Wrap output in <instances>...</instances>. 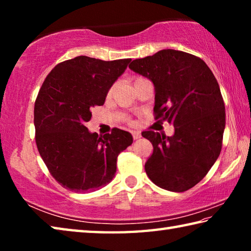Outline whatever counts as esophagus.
Instances as JSON below:
<instances>
[{
  "mask_svg": "<svg viewBox=\"0 0 251 251\" xmlns=\"http://www.w3.org/2000/svg\"><path fill=\"white\" fill-rule=\"evenodd\" d=\"M131 135H133V138H134V139H138V138L142 137V134L139 133V131H137V130L131 131Z\"/></svg>",
  "mask_w": 251,
  "mask_h": 251,
  "instance_id": "esophagus-1",
  "label": "esophagus"
}]
</instances>
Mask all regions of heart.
I'll return each mask as SVG.
<instances>
[{"label":"heart","mask_w":251,"mask_h":251,"mask_svg":"<svg viewBox=\"0 0 251 251\" xmlns=\"http://www.w3.org/2000/svg\"><path fill=\"white\" fill-rule=\"evenodd\" d=\"M110 92H112V91H109V93H108V94H110Z\"/></svg>","instance_id":"b5f03b06"}]
</instances>
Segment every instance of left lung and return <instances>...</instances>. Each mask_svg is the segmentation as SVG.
<instances>
[{
	"instance_id": "1",
	"label": "left lung",
	"mask_w": 251,
	"mask_h": 251,
	"mask_svg": "<svg viewBox=\"0 0 251 251\" xmlns=\"http://www.w3.org/2000/svg\"><path fill=\"white\" fill-rule=\"evenodd\" d=\"M129 69L154 84L156 120L175 127L173 136L142 133L154 147L147 176L160 188L186 192L207 175L222 151L226 114L217 79L201 58L176 50L134 59Z\"/></svg>"
}]
</instances>
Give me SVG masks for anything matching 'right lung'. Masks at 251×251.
Wrapping results in <instances>:
<instances>
[{
	"mask_svg": "<svg viewBox=\"0 0 251 251\" xmlns=\"http://www.w3.org/2000/svg\"><path fill=\"white\" fill-rule=\"evenodd\" d=\"M130 61L77 56L57 64L42 85L34 105L35 142L64 188L83 194L106 186L115 176L117 156L133 144L128 131L114 128L100 137L85 126Z\"/></svg>",
	"mask_w": 251,
	"mask_h": 251,
	"instance_id": "add662e5",
	"label": "right lung"
}]
</instances>
